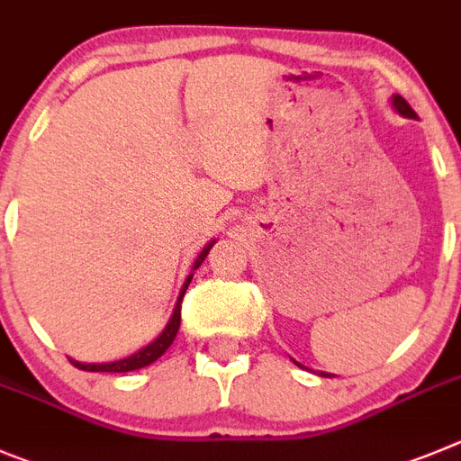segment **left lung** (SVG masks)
I'll use <instances>...</instances> for the list:
<instances>
[{
	"label": "left lung",
	"mask_w": 461,
	"mask_h": 461,
	"mask_svg": "<svg viewBox=\"0 0 461 461\" xmlns=\"http://www.w3.org/2000/svg\"><path fill=\"white\" fill-rule=\"evenodd\" d=\"M393 107H395V112L397 114H402V117H406V119H416V112L411 110V105H409V103L404 101V98L400 96V94H395V96H393ZM294 363H296V360H294ZM298 367H303L301 363H296ZM321 376H330L329 372H321Z\"/></svg>",
	"instance_id": "obj_1"
}]
</instances>
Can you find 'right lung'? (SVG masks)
Instances as JSON below:
<instances>
[{
	"instance_id": "add662e5",
	"label": "right lung",
	"mask_w": 461,
	"mask_h": 461,
	"mask_svg": "<svg viewBox=\"0 0 461 461\" xmlns=\"http://www.w3.org/2000/svg\"><path fill=\"white\" fill-rule=\"evenodd\" d=\"M213 243H215V240H209V243L204 246V250L197 255V259H194V264H193V271H197V268L202 267V261H204V257L209 255V250L213 248ZM190 280H193V273L185 277L184 287H181L179 298H176V305H174V312H172V317H169L167 326H165L163 333L153 339V342H149L147 347H142V349L135 351V354L128 356V358L112 360V363H80V360H73V358H70V363L76 365V367H80V370H85V372H132V370H142V367H147V365L156 363V360H158L160 356H163L165 351L169 349V344L174 342V338H176V333H179L181 301H184L185 289H188Z\"/></svg>"
}]
</instances>
